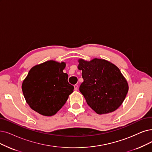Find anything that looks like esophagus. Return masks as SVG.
<instances>
[{
  "mask_svg": "<svg viewBox=\"0 0 152 152\" xmlns=\"http://www.w3.org/2000/svg\"><path fill=\"white\" fill-rule=\"evenodd\" d=\"M78 85H74V89H75V90H77V89H78Z\"/></svg>",
  "mask_w": 152,
  "mask_h": 152,
  "instance_id": "esophagus-1",
  "label": "esophagus"
}]
</instances>
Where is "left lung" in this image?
Returning <instances> with one entry per match:
<instances>
[{"label":"left lung","mask_w":152,"mask_h":152,"mask_svg":"<svg viewBox=\"0 0 152 152\" xmlns=\"http://www.w3.org/2000/svg\"><path fill=\"white\" fill-rule=\"evenodd\" d=\"M83 82L79 90L88 106L97 114L116 110L122 104L129 84L117 66L105 59L78 60Z\"/></svg>","instance_id":"1"}]
</instances>
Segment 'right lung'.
Here are the masks:
<instances>
[{"mask_svg":"<svg viewBox=\"0 0 152 152\" xmlns=\"http://www.w3.org/2000/svg\"><path fill=\"white\" fill-rule=\"evenodd\" d=\"M66 63L48 60L36 65L30 70L22 84L27 104L44 116H52L67 100L74 87L64 73Z\"/></svg>","mask_w":152,"mask_h":152,"instance_id":"add662e5","label":"right lung"}]
</instances>
